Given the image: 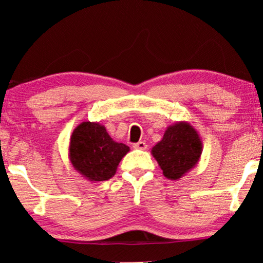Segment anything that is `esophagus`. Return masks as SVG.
I'll list each match as a JSON object with an SVG mask.
<instances>
[{
  "mask_svg": "<svg viewBox=\"0 0 263 263\" xmlns=\"http://www.w3.org/2000/svg\"><path fill=\"white\" fill-rule=\"evenodd\" d=\"M134 147L135 149H142V151H145V149H147V143L146 142H143V141H139V142H136V143H134Z\"/></svg>",
  "mask_w": 263,
  "mask_h": 263,
  "instance_id": "esophagus-1",
  "label": "esophagus"
}]
</instances>
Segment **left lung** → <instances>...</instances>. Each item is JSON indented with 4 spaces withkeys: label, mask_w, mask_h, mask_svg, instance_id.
<instances>
[{
    "label": "left lung",
    "mask_w": 263,
    "mask_h": 263,
    "mask_svg": "<svg viewBox=\"0 0 263 263\" xmlns=\"http://www.w3.org/2000/svg\"><path fill=\"white\" fill-rule=\"evenodd\" d=\"M163 175L177 181L195 167L202 153V141L199 133L185 121L168 125L163 139L151 151Z\"/></svg>",
    "instance_id": "left-lung-1"
}]
</instances>
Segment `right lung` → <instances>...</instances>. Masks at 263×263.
I'll return each mask as SVG.
<instances>
[{
    "instance_id": "obj_1",
    "label": "right lung",
    "mask_w": 263,
    "mask_h": 263,
    "mask_svg": "<svg viewBox=\"0 0 263 263\" xmlns=\"http://www.w3.org/2000/svg\"><path fill=\"white\" fill-rule=\"evenodd\" d=\"M130 148L111 139L98 122H82L70 136L69 160L79 174L91 182L106 181Z\"/></svg>"
}]
</instances>
